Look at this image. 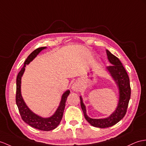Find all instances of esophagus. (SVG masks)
Listing matches in <instances>:
<instances>
[{
    "label": "esophagus",
    "instance_id": "esophagus-1",
    "mask_svg": "<svg viewBox=\"0 0 146 146\" xmlns=\"http://www.w3.org/2000/svg\"><path fill=\"white\" fill-rule=\"evenodd\" d=\"M81 85L79 82V81H76V82H74L72 85V87H71V89H72V91L73 92H78L80 89Z\"/></svg>",
    "mask_w": 146,
    "mask_h": 146
}]
</instances>
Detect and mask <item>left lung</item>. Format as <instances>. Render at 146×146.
Wrapping results in <instances>:
<instances>
[{"instance_id":"1","label":"left lung","mask_w":146,"mask_h":146,"mask_svg":"<svg viewBox=\"0 0 146 146\" xmlns=\"http://www.w3.org/2000/svg\"><path fill=\"white\" fill-rule=\"evenodd\" d=\"M108 59L111 66L106 67L105 70L115 81L118 90V103L115 110L109 116L104 118H91L87 114V109L82 97L80 96V105L85 119L94 127L105 128L115 125L124 118L131 97L129 79L119 59L106 49Z\"/></svg>"}]
</instances>
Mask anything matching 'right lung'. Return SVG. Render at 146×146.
Segmentation results:
<instances>
[{"instance_id":"1","label":"right lung","mask_w":146,"mask_h":146,"mask_svg":"<svg viewBox=\"0 0 146 146\" xmlns=\"http://www.w3.org/2000/svg\"><path fill=\"white\" fill-rule=\"evenodd\" d=\"M47 48V47L39 48L32 52L28 56V58L24 62V66L19 72L17 77V92H16V104L19 108L20 114L22 119L28 125L31 127L40 129L41 131H48L54 129L58 127L62 119L64 110L65 108L66 102L67 97L69 95L70 90H67L64 92L61 101L58 108L56 109L54 114L47 118H44L36 113L30 109L23 98L22 92H21V84H22V77L25 70V67L27 65L33 61L36 57L40 54L42 50Z\"/></svg>"}]
</instances>
